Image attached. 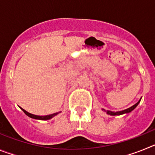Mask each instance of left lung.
Masks as SVG:
<instances>
[{"instance_id": "obj_1", "label": "left lung", "mask_w": 155, "mask_h": 155, "mask_svg": "<svg viewBox=\"0 0 155 155\" xmlns=\"http://www.w3.org/2000/svg\"><path fill=\"white\" fill-rule=\"evenodd\" d=\"M140 100H141V98H140V99L139 101H138V102L135 104V105H134L133 106H131V107L128 108V109H124V110L118 111V112H113V111L105 110V109H102V111L105 112V113H107L108 115H110V116H120V115H123V114H125V113H130V112H132V111L134 110V109H135L137 106L138 104H139L140 102Z\"/></svg>"}]
</instances>
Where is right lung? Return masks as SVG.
<instances>
[{
    "instance_id": "add662e5",
    "label": "right lung",
    "mask_w": 155,
    "mask_h": 155,
    "mask_svg": "<svg viewBox=\"0 0 155 155\" xmlns=\"http://www.w3.org/2000/svg\"><path fill=\"white\" fill-rule=\"evenodd\" d=\"M20 107V106H19ZM20 109H21V110L24 112L25 114L27 115V116H28V117H30V118H32V119H35V120H50V119H52L53 117H54L55 116H57V114H59L60 113H61V112H58V113H53V114H50V115H46V116H37V115H33L31 114V113H28L27 111H25V109H23L22 108L20 107Z\"/></svg>"
}]
</instances>
